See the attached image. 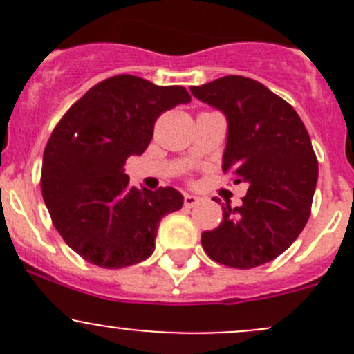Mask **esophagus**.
Here are the masks:
<instances>
[{"instance_id": "34e87169", "label": "esophagus", "mask_w": 354, "mask_h": 354, "mask_svg": "<svg viewBox=\"0 0 354 354\" xmlns=\"http://www.w3.org/2000/svg\"><path fill=\"white\" fill-rule=\"evenodd\" d=\"M198 202H200L198 197H195V195H190V194H185V207H187V209H192V207L197 205Z\"/></svg>"}]
</instances>
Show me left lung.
I'll use <instances>...</instances> for the list:
<instances>
[{
  "label": "left lung",
  "mask_w": 354,
  "mask_h": 354,
  "mask_svg": "<svg viewBox=\"0 0 354 354\" xmlns=\"http://www.w3.org/2000/svg\"><path fill=\"white\" fill-rule=\"evenodd\" d=\"M227 121L223 171L248 185L240 207H223V223L202 233L207 255L253 269L286 252L310 217L319 162L301 118L266 85L238 75L190 87ZM217 202V200H216Z\"/></svg>",
  "instance_id": "8db88e82"
}]
</instances>
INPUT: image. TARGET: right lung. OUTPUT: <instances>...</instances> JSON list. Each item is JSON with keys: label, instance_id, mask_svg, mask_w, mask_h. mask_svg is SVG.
I'll use <instances>...</instances> for the list:
<instances>
[{"label": "right lung", "instance_id": "add662e5", "mask_svg": "<svg viewBox=\"0 0 354 354\" xmlns=\"http://www.w3.org/2000/svg\"><path fill=\"white\" fill-rule=\"evenodd\" d=\"M190 101L181 85L116 75L56 124L42 157V198L56 231L82 259L121 269L154 253L160 219L183 207V195L173 187H131L124 162L144 154L160 113Z\"/></svg>", "mask_w": 354, "mask_h": 354}]
</instances>
